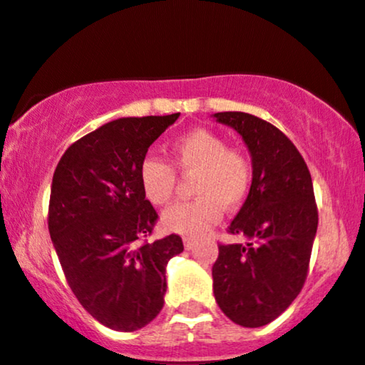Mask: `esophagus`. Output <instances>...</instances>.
<instances>
[{
	"label": "esophagus",
	"instance_id": "obj_1",
	"mask_svg": "<svg viewBox=\"0 0 365 365\" xmlns=\"http://www.w3.org/2000/svg\"><path fill=\"white\" fill-rule=\"evenodd\" d=\"M183 245H185L187 250H192L195 247V240H194V238H190V237H185V238H183Z\"/></svg>",
	"mask_w": 365,
	"mask_h": 365
}]
</instances>
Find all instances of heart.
<instances>
[{"label": "heart", "mask_w": 365, "mask_h": 365, "mask_svg": "<svg viewBox=\"0 0 365 365\" xmlns=\"http://www.w3.org/2000/svg\"><path fill=\"white\" fill-rule=\"evenodd\" d=\"M178 171L194 177L190 192L195 199L171 206L163 215L168 232L202 237L221 220L223 207L235 209L252 187V161L238 148H230L217 133L195 128L171 145V166L158 158H145L139 166L142 194L153 206H166L177 190Z\"/></svg>", "instance_id": "obj_1"}]
</instances>
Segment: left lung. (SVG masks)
<instances>
[{
    "label": "left lung",
    "instance_id": "1",
    "mask_svg": "<svg viewBox=\"0 0 365 365\" xmlns=\"http://www.w3.org/2000/svg\"><path fill=\"white\" fill-rule=\"evenodd\" d=\"M235 128L252 156V187L228 233L242 244H220L212 290L220 309L244 328H259L288 309L307 279L317 206L302 154L269 121L242 111L216 113Z\"/></svg>",
    "mask_w": 365,
    "mask_h": 365
}]
</instances>
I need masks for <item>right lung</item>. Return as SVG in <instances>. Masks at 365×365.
Wrapping results in <instances>:
<instances>
[{
	"label": "right lung",
	"instance_id": "right-lung-1",
	"mask_svg": "<svg viewBox=\"0 0 365 365\" xmlns=\"http://www.w3.org/2000/svg\"><path fill=\"white\" fill-rule=\"evenodd\" d=\"M178 116L113 120L73 142L54 170V250L78 302L110 329L137 331L161 312L166 264L183 250L175 233L145 240L158 212L139 182L149 145Z\"/></svg>",
	"mask_w": 365,
	"mask_h": 365
}]
</instances>
